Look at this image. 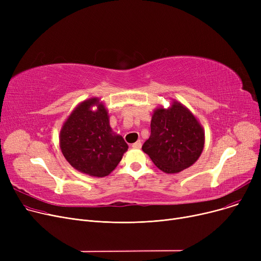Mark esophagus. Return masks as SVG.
<instances>
[{
	"mask_svg": "<svg viewBox=\"0 0 261 261\" xmlns=\"http://www.w3.org/2000/svg\"><path fill=\"white\" fill-rule=\"evenodd\" d=\"M141 147H142V142L141 141H138V142H135V143L132 144V148H134V149H140Z\"/></svg>",
	"mask_w": 261,
	"mask_h": 261,
	"instance_id": "esophagus-1",
	"label": "esophagus"
}]
</instances>
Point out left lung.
Here are the masks:
<instances>
[{"label": "left lung", "mask_w": 261, "mask_h": 261, "mask_svg": "<svg viewBox=\"0 0 261 261\" xmlns=\"http://www.w3.org/2000/svg\"><path fill=\"white\" fill-rule=\"evenodd\" d=\"M151 134L142 149L154 165L166 173H177L193 165L204 148V130L182 103L154 110Z\"/></svg>", "instance_id": "obj_1"}]
</instances>
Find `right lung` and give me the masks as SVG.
I'll return each instance as SVG.
<instances>
[{"mask_svg": "<svg viewBox=\"0 0 261 261\" xmlns=\"http://www.w3.org/2000/svg\"><path fill=\"white\" fill-rule=\"evenodd\" d=\"M98 109L93 112L91 108ZM60 148L65 160L78 171L102 177L111 173L128 145L110 127L107 109L98 98L78 105L60 131Z\"/></svg>", "mask_w": 261, "mask_h": 261, "instance_id": "obj_1", "label": "right lung"}]
</instances>
